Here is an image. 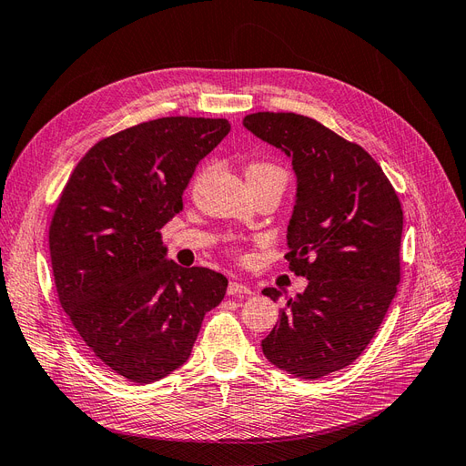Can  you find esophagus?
<instances>
[{
    "mask_svg": "<svg viewBox=\"0 0 466 466\" xmlns=\"http://www.w3.org/2000/svg\"><path fill=\"white\" fill-rule=\"evenodd\" d=\"M255 291H252L247 284H243V281L238 279H231L229 286H228V295H231V298H241V295H252Z\"/></svg>",
    "mask_w": 466,
    "mask_h": 466,
    "instance_id": "esophagus-1",
    "label": "esophagus"
}]
</instances>
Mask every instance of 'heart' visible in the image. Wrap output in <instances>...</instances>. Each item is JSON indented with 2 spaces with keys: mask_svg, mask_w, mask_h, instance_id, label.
<instances>
[{
  "mask_svg": "<svg viewBox=\"0 0 466 466\" xmlns=\"http://www.w3.org/2000/svg\"><path fill=\"white\" fill-rule=\"evenodd\" d=\"M247 173H257V175H279V177L286 178L284 171H281L279 167L270 165V163H250V165L247 167Z\"/></svg>",
  "mask_w": 466,
  "mask_h": 466,
  "instance_id": "1",
  "label": "heart"
}]
</instances>
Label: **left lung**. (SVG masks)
I'll list each match as a JSON object with an SVG mask.
<instances>
[{"mask_svg": "<svg viewBox=\"0 0 466 466\" xmlns=\"http://www.w3.org/2000/svg\"><path fill=\"white\" fill-rule=\"evenodd\" d=\"M243 124L291 159L298 194L286 258L309 279L262 351L279 370L319 379L356 361L387 315L400 281V200L368 151L313 118L255 112Z\"/></svg>", "mask_w": 466, "mask_h": 466, "instance_id": "8db88e82", "label": "left lung"}]
</instances>
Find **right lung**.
Segmentation results:
<instances>
[{
  "label": "right lung",
  "mask_w": 466,
  "mask_h": 466,
  "mask_svg": "<svg viewBox=\"0 0 466 466\" xmlns=\"http://www.w3.org/2000/svg\"><path fill=\"white\" fill-rule=\"evenodd\" d=\"M229 130L225 118L167 116L108 136L56 206L48 243L60 305L93 354L132 383L180 368L228 289L219 272L167 260L161 229Z\"/></svg>",
  "instance_id": "right-lung-1"
}]
</instances>
